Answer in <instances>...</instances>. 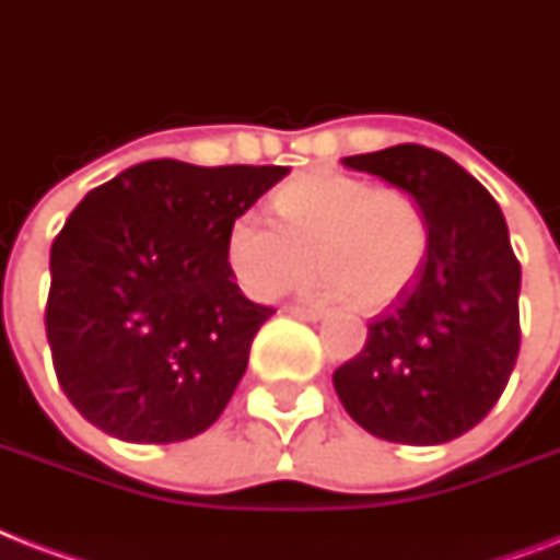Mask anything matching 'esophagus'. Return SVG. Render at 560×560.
<instances>
[{
    "instance_id": "obj_1",
    "label": "esophagus",
    "mask_w": 560,
    "mask_h": 560,
    "mask_svg": "<svg viewBox=\"0 0 560 560\" xmlns=\"http://www.w3.org/2000/svg\"><path fill=\"white\" fill-rule=\"evenodd\" d=\"M288 311L293 316H299V319H311V323H316V319H323L325 316V307L319 305H290Z\"/></svg>"
}]
</instances>
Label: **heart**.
Wrapping results in <instances>:
<instances>
[{"mask_svg":"<svg viewBox=\"0 0 560 560\" xmlns=\"http://www.w3.org/2000/svg\"><path fill=\"white\" fill-rule=\"evenodd\" d=\"M279 223L241 211L226 229L229 267L255 299L279 296L316 267L325 296H346L372 314L398 302L430 249V220L404 188L314 171L272 194Z\"/></svg>","mask_w":560,"mask_h":560,"instance_id":"1","label":"heart"}]
</instances>
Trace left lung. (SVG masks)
<instances>
[{"label":"left lung","instance_id":"left-lung-1","mask_svg":"<svg viewBox=\"0 0 560 560\" xmlns=\"http://www.w3.org/2000/svg\"><path fill=\"white\" fill-rule=\"evenodd\" d=\"M409 191L430 220L412 288L369 323L366 346L334 372L342 407L398 444H444L491 412L521 351V261L482 183L424 144L346 156Z\"/></svg>","mask_w":560,"mask_h":560}]
</instances>
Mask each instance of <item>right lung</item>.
I'll return each mask as SVG.
<instances>
[{
	"label": "right lung",
	"instance_id": "obj_1",
	"mask_svg": "<svg viewBox=\"0 0 560 560\" xmlns=\"http://www.w3.org/2000/svg\"><path fill=\"white\" fill-rule=\"evenodd\" d=\"M288 171L151 160L78 202L51 244L46 337L90 424L171 444L218 421L276 314L235 284L226 229Z\"/></svg>",
	"mask_w": 560,
	"mask_h": 560
}]
</instances>
